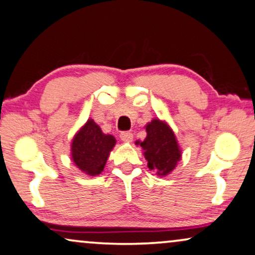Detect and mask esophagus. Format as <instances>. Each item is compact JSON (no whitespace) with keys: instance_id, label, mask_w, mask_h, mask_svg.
I'll list each match as a JSON object with an SVG mask.
<instances>
[{"instance_id":"obj_1","label":"esophagus","mask_w":255,"mask_h":255,"mask_svg":"<svg viewBox=\"0 0 255 255\" xmlns=\"http://www.w3.org/2000/svg\"><path fill=\"white\" fill-rule=\"evenodd\" d=\"M133 134L130 133V131H122L120 134V138L124 142H127V143H130L131 141H133Z\"/></svg>"}]
</instances>
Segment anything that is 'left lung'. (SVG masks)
Instances as JSON below:
<instances>
[{
    "instance_id": "1",
    "label": "left lung",
    "mask_w": 255,
    "mask_h": 255,
    "mask_svg": "<svg viewBox=\"0 0 255 255\" xmlns=\"http://www.w3.org/2000/svg\"><path fill=\"white\" fill-rule=\"evenodd\" d=\"M145 130L147 137L140 145L144 150L149 169L156 171L158 176L170 174L181 159V150L174 131L165 122L159 121L158 119L148 124Z\"/></svg>"
}]
</instances>
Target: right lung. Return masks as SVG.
<instances>
[{
    "mask_svg": "<svg viewBox=\"0 0 255 255\" xmlns=\"http://www.w3.org/2000/svg\"><path fill=\"white\" fill-rule=\"evenodd\" d=\"M115 142L114 136L104 134L96 122L88 120L72 141L74 164L90 176L101 174Z\"/></svg>",
    "mask_w": 255,
    "mask_h": 255,
    "instance_id": "obj_1",
    "label": "right lung"
}]
</instances>
